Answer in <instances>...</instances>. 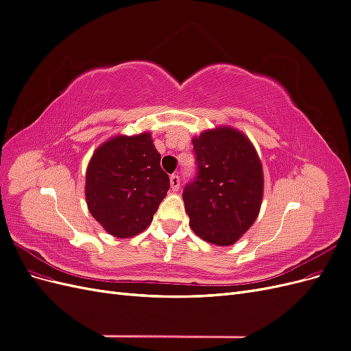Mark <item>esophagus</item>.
Masks as SVG:
<instances>
[{
	"mask_svg": "<svg viewBox=\"0 0 351 351\" xmlns=\"http://www.w3.org/2000/svg\"><path fill=\"white\" fill-rule=\"evenodd\" d=\"M169 184H171L173 192H177V190L180 189V177L177 174H173L171 177H169Z\"/></svg>",
	"mask_w": 351,
	"mask_h": 351,
	"instance_id": "esophagus-1",
	"label": "esophagus"
}]
</instances>
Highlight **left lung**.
Instances as JSON below:
<instances>
[{"instance_id": "left-lung-1", "label": "left lung", "mask_w": 351, "mask_h": 351, "mask_svg": "<svg viewBox=\"0 0 351 351\" xmlns=\"http://www.w3.org/2000/svg\"><path fill=\"white\" fill-rule=\"evenodd\" d=\"M192 142L197 173L183 192L189 224L205 241L231 246L259 214L261 159L247 137L232 127L206 130Z\"/></svg>"}]
</instances>
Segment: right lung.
Listing matches in <instances>:
<instances>
[{
	"label": "right lung",
	"mask_w": 351,
	"mask_h": 351,
	"mask_svg": "<svg viewBox=\"0 0 351 351\" xmlns=\"http://www.w3.org/2000/svg\"><path fill=\"white\" fill-rule=\"evenodd\" d=\"M151 133L115 136L93 152L86 169L88 208L114 237L139 234L167 196L169 177Z\"/></svg>",
	"instance_id": "right-lung-1"
}]
</instances>
